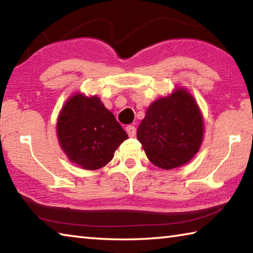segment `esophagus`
I'll use <instances>...</instances> for the list:
<instances>
[{"mask_svg": "<svg viewBox=\"0 0 253 253\" xmlns=\"http://www.w3.org/2000/svg\"><path fill=\"white\" fill-rule=\"evenodd\" d=\"M126 131L129 137H135L136 135V127L134 125H128L126 127Z\"/></svg>", "mask_w": 253, "mask_h": 253, "instance_id": "obj_1", "label": "esophagus"}]
</instances>
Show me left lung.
I'll return each mask as SVG.
<instances>
[{"instance_id":"obj_1","label":"left lung","mask_w":253,"mask_h":253,"mask_svg":"<svg viewBox=\"0 0 253 253\" xmlns=\"http://www.w3.org/2000/svg\"><path fill=\"white\" fill-rule=\"evenodd\" d=\"M202 138V115L193 97L183 89L154 101L137 129V139L148 160L164 169L190 161Z\"/></svg>"}]
</instances>
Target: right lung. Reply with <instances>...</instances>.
<instances>
[{
  "label": "right lung",
  "mask_w": 253,
  "mask_h": 253,
  "mask_svg": "<svg viewBox=\"0 0 253 253\" xmlns=\"http://www.w3.org/2000/svg\"><path fill=\"white\" fill-rule=\"evenodd\" d=\"M59 143L71 162L98 169L113 160L126 131L96 96H72L58 118Z\"/></svg>",
  "instance_id": "right-lung-1"
}]
</instances>
